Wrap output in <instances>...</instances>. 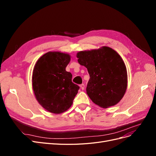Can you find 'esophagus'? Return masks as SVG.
<instances>
[{"instance_id": "34e87169", "label": "esophagus", "mask_w": 156, "mask_h": 156, "mask_svg": "<svg viewBox=\"0 0 156 156\" xmlns=\"http://www.w3.org/2000/svg\"><path fill=\"white\" fill-rule=\"evenodd\" d=\"M80 87H81V88L82 90H84V84H81V85H80Z\"/></svg>"}]
</instances>
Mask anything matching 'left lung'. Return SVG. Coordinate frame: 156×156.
<instances>
[{
	"mask_svg": "<svg viewBox=\"0 0 156 156\" xmlns=\"http://www.w3.org/2000/svg\"><path fill=\"white\" fill-rule=\"evenodd\" d=\"M78 62L87 68L90 79L87 94L102 108L116 105L127 87V73L124 60L116 51L103 46L77 53Z\"/></svg>",
	"mask_w": 156,
	"mask_h": 156,
	"instance_id": "8db88e82",
	"label": "left lung"
}]
</instances>
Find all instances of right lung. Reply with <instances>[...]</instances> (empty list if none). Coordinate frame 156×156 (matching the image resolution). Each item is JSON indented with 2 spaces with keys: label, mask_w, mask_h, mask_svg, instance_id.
Here are the masks:
<instances>
[{
  "label": "right lung",
  "mask_w": 156,
  "mask_h": 156,
  "mask_svg": "<svg viewBox=\"0 0 156 156\" xmlns=\"http://www.w3.org/2000/svg\"><path fill=\"white\" fill-rule=\"evenodd\" d=\"M71 56L49 51L37 60L32 72V88L36 99L48 111L60 114L72 106L79 87L72 81L66 71Z\"/></svg>",
  "instance_id": "1"
}]
</instances>
